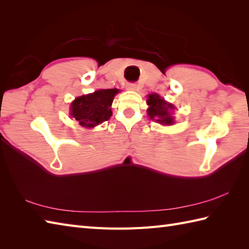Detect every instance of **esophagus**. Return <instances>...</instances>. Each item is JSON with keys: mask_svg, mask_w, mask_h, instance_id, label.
<instances>
[{"mask_svg": "<svg viewBox=\"0 0 249 249\" xmlns=\"http://www.w3.org/2000/svg\"><path fill=\"white\" fill-rule=\"evenodd\" d=\"M127 89H130V91H135L137 89V84L136 83H127V86H126Z\"/></svg>", "mask_w": 249, "mask_h": 249, "instance_id": "34e87169", "label": "esophagus"}]
</instances>
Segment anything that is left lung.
Wrapping results in <instances>:
<instances>
[{
    "label": "left lung",
    "mask_w": 249,
    "mask_h": 249,
    "mask_svg": "<svg viewBox=\"0 0 249 249\" xmlns=\"http://www.w3.org/2000/svg\"><path fill=\"white\" fill-rule=\"evenodd\" d=\"M146 103L149 105V109L146 110L147 114L152 120H156L158 123L163 125L173 124V118L170 114V111L174 109V107L171 104L167 103L157 94H150Z\"/></svg>",
    "instance_id": "obj_1"
}]
</instances>
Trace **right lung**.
<instances>
[{
	"mask_svg": "<svg viewBox=\"0 0 249 249\" xmlns=\"http://www.w3.org/2000/svg\"><path fill=\"white\" fill-rule=\"evenodd\" d=\"M116 89H99L92 94L77 97L71 107V114L79 124L84 127H94L105 121H108L112 115L110 107L112 105Z\"/></svg>",
	"mask_w": 249,
	"mask_h": 249,
	"instance_id": "obj_1",
	"label": "right lung"
}]
</instances>
